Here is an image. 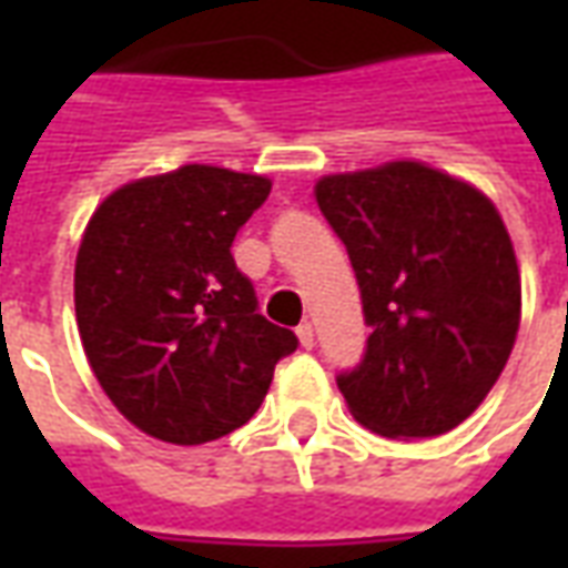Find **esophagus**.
Listing matches in <instances>:
<instances>
[{
	"mask_svg": "<svg viewBox=\"0 0 568 568\" xmlns=\"http://www.w3.org/2000/svg\"><path fill=\"white\" fill-rule=\"evenodd\" d=\"M297 341H301L304 349H313V344H316V334H313V325H310V322H301V325H297Z\"/></svg>",
	"mask_w": 568,
	"mask_h": 568,
	"instance_id": "esophagus-1",
	"label": "esophagus"
}]
</instances>
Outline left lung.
Here are the masks:
<instances>
[{
    "label": "left lung",
    "instance_id": "1",
    "mask_svg": "<svg viewBox=\"0 0 568 568\" xmlns=\"http://www.w3.org/2000/svg\"><path fill=\"white\" fill-rule=\"evenodd\" d=\"M316 203L346 246L371 328L337 374L353 417L386 438H435L475 414L520 325V271L501 215L426 163L325 175Z\"/></svg>",
    "mask_w": 568,
    "mask_h": 568
}]
</instances>
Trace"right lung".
<instances>
[{
  "mask_svg": "<svg viewBox=\"0 0 568 568\" xmlns=\"http://www.w3.org/2000/svg\"><path fill=\"white\" fill-rule=\"evenodd\" d=\"M271 179L187 163L118 187L75 258V316L103 393L136 428L206 444L252 419L295 332L258 313L236 231Z\"/></svg>",
  "mask_w": 568,
  "mask_h": 568,
  "instance_id": "add662e5",
  "label": "right lung"
}]
</instances>
